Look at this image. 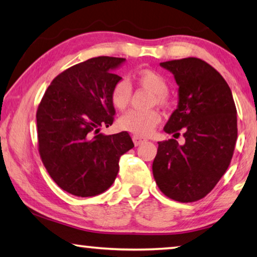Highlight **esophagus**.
Returning <instances> with one entry per match:
<instances>
[{
    "label": "esophagus",
    "mask_w": 257,
    "mask_h": 257,
    "mask_svg": "<svg viewBox=\"0 0 257 257\" xmlns=\"http://www.w3.org/2000/svg\"><path fill=\"white\" fill-rule=\"evenodd\" d=\"M133 142H134V144L137 147V145H140L143 143V142H145V139H143V137H140V136H133Z\"/></svg>",
    "instance_id": "esophagus-1"
}]
</instances>
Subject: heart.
Instances as JSON below:
<instances>
[{
    "instance_id": "1",
    "label": "heart",
    "mask_w": 257,
    "mask_h": 257,
    "mask_svg": "<svg viewBox=\"0 0 257 257\" xmlns=\"http://www.w3.org/2000/svg\"><path fill=\"white\" fill-rule=\"evenodd\" d=\"M133 78L137 85L153 92L152 105L170 108L173 104L168 93L167 79L160 72L149 68H142L134 72ZM133 97V87L127 79L121 78L110 89V102L120 112L129 107ZM162 120L159 110H130L118 118V128L135 134L136 136H148Z\"/></svg>"
}]
</instances>
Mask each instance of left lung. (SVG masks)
Returning a JSON list of instances; mask_svg holds the SVG:
<instances>
[{
  "instance_id": "left-lung-1",
  "label": "left lung",
  "mask_w": 257,
  "mask_h": 257,
  "mask_svg": "<svg viewBox=\"0 0 257 257\" xmlns=\"http://www.w3.org/2000/svg\"><path fill=\"white\" fill-rule=\"evenodd\" d=\"M160 66L174 75L179 106L164 130L180 136L158 142L153 178L168 198L190 203L205 197L231 164L238 125L231 89L216 69L197 57L172 60Z\"/></svg>"
}]
</instances>
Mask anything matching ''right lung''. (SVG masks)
Returning <instances> with one entry per match:
<instances>
[{
    "label": "right lung",
    "mask_w": 257,
    "mask_h": 257,
    "mask_svg": "<svg viewBox=\"0 0 257 257\" xmlns=\"http://www.w3.org/2000/svg\"><path fill=\"white\" fill-rule=\"evenodd\" d=\"M125 59L99 56L75 64L52 80L37 110L38 151L61 189L95 196L113 185L120 157L134 148L127 132L102 135L113 124L109 93Z\"/></svg>",
    "instance_id": "right-lung-1"
}]
</instances>
